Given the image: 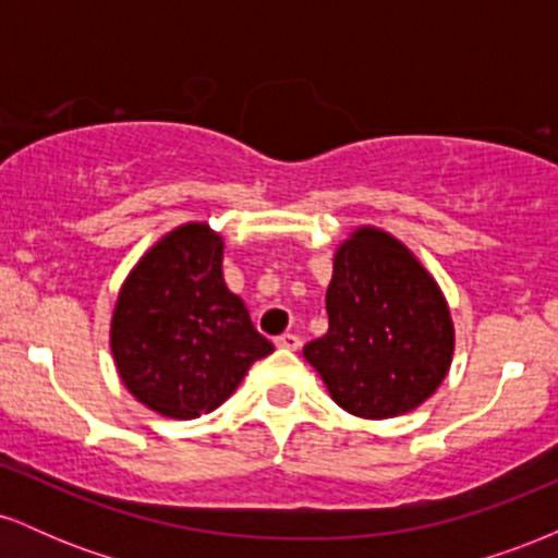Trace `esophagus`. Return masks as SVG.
I'll return each instance as SVG.
<instances>
[{"instance_id": "esophagus-1", "label": "esophagus", "mask_w": 558, "mask_h": 558, "mask_svg": "<svg viewBox=\"0 0 558 558\" xmlns=\"http://www.w3.org/2000/svg\"><path fill=\"white\" fill-rule=\"evenodd\" d=\"M275 345L278 349H288V351H296L301 345V338L296 336V332H283V336L275 338Z\"/></svg>"}]
</instances>
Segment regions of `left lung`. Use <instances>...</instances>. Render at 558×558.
Segmentation results:
<instances>
[{
	"label": "left lung",
	"mask_w": 558,
	"mask_h": 558,
	"mask_svg": "<svg viewBox=\"0 0 558 558\" xmlns=\"http://www.w3.org/2000/svg\"><path fill=\"white\" fill-rule=\"evenodd\" d=\"M325 310L330 328L304 356L349 414L399 417L444 383L453 356L444 291L386 230L356 228L338 246Z\"/></svg>",
	"instance_id": "left-lung-1"
}]
</instances>
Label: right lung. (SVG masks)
Masks as SVG:
<instances>
[{"instance_id": "1", "label": "right lung", "mask_w": 558, "mask_h": 558, "mask_svg": "<svg viewBox=\"0 0 558 558\" xmlns=\"http://www.w3.org/2000/svg\"><path fill=\"white\" fill-rule=\"evenodd\" d=\"M110 345L120 380L151 412L194 420L220 407L272 351L222 278V239L207 222L162 235L120 288Z\"/></svg>"}]
</instances>
